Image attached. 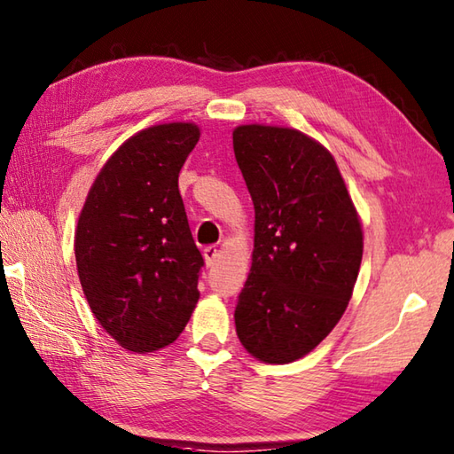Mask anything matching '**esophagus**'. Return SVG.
Masks as SVG:
<instances>
[{
  "label": "esophagus",
  "instance_id": "esophagus-1",
  "mask_svg": "<svg viewBox=\"0 0 454 454\" xmlns=\"http://www.w3.org/2000/svg\"><path fill=\"white\" fill-rule=\"evenodd\" d=\"M204 260H206V266H208V268L216 263V260H218L216 246H206V248H204Z\"/></svg>",
  "mask_w": 454,
  "mask_h": 454
}]
</instances>
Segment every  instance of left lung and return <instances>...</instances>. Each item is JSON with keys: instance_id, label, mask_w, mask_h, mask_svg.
<instances>
[{"instance_id": "left-lung-1", "label": "left lung", "mask_w": 454, "mask_h": 454, "mask_svg": "<svg viewBox=\"0 0 454 454\" xmlns=\"http://www.w3.org/2000/svg\"><path fill=\"white\" fill-rule=\"evenodd\" d=\"M232 138L255 212L236 333L262 364H292L348 309L364 228L333 154L316 138L260 122L236 127Z\"/></svg>"}]
</instances>
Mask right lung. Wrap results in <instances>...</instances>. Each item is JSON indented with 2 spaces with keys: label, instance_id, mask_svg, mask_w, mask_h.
<instances>
[{
  "label": "right lung",
  "instance_id": "add662e5",
  "mask_svg": "<svg viewBox=\"0 0 454 454\" xmlns=\"http://www.w3.org/2000/svg\"><path fill=\"white\" fill-rule=\"evenodd\" d=\"M199 138L191 121L138 130L103 164L81 208L79 282L98 324L127 351L167 348L199 303L204 260L178 191Z\"/></svg>",
  "mask_w": 454,
  "mask_h": 454
}]
</instances>
